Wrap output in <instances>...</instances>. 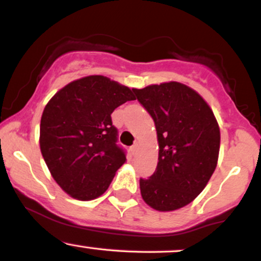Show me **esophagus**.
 I'll use <instances>...</instances> for the list:
<instances>
[{
	"mask_svg": "<svg viewBox=\"0 0 261 261\" xmlns=\"http://www.w3.org/2000/svg\"><path fill=\"white\" fill-rule=\"evenodd\" d=\"M137 149H139V143H135V145L133 146V147H131V151H133V153L135 154L137 152Z\"/></svg>",
	"mask_w": 261,
	"mask_h": 261,
	"instance_id": "34e87169",
	"label": "esophagus"
}]
</instances>
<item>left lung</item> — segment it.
<instances>
[{"mask_svg":"<svg viewBox=\"0 0 261 261\" xmlns=\"http://www.w3.org/2000/svg\"><path fill=\"white\" fill-rule=\"evenodd\" d=\"M153 119L158 163L140 179L142 199L158 211L184 207L206 187L217 166L220 127L201 95L179 82L133 89Z\"/></svg>","mask_w":261,"mask_h":261,"instance_id":"1","label":"left lung"}]
</instances>
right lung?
I'll return each mask as SVG.
<instances>
[{
  "label": "right lung",
  "mask_w": 261,
  "mask_h": 261,
  "mask_svg": "<svg viewBox=\"0 0 261 261\" xmlns=\"http://www.w3.org/2000/svg\"><path fill=\"white\" fill-rule=\"evenodd\" d=\"M133 91L104 76H88L60 89L45 107L40 149L53 178L77 200L97 199L107 191L126 161L118 145L112 113Z\"/></svg>",
  "instance_id": "obj_1"
}]
</instances>
